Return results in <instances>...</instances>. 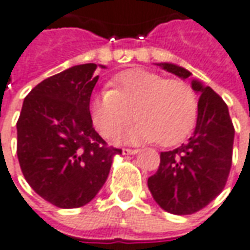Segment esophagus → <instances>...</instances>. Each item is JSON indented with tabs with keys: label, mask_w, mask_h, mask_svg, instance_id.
<instances>
[{
	"label": "esophagus",
	"mask_w": 250,
	"mask_h": 250,
	"mask_svg": "<svg viewBox=\"0 0 250 250\" xmlns=\"http://www.w3.org/2000/svg\"><path fill=\"white\" fill-rule=\"evenodd\" d=\"M138 149H130V148H123V155H136Z\"/></svg>",
	"instance_id": "esophagus-1"
}]
</instances>
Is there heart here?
I'll use <instances>...</instances> for the list:
<instances>
[{"mask_svg":"<svg viewBox=\"0 0 250 250\" xmlns=\"http://www.w3.org/2000/svg\"><path fill=\"white\" fill-rule=\"evenodd\" d=\"M112 91L95 93L89 113L98 131L113 138L136 117L140 123L120 137L125 143H182L197 122L199 102L189 83L165 80L157 72L131 68L114 75Z\"/></svg>","mask_w":250,"mask_h":250,"instance_id":"1","label":"heart"}]
</instances>
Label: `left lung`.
<instances>
[{"label": "left lung", "mask_w": 250, "mask_h": 250, "mask_svg": "<svg viewBox=\"0 0 250 250\" xmlns=\"http://www.w3.org/2000/svg\"><path fill=\"white\" fill-rule=\"evenodd\" d=\"M182 80L191 72L172 62H158ZM200 95L199 114L193 136L173 151L161 152L157 173L148 178V189L165 211L188 215L204 208L221 191L232 165L233 130L228 106L223 98L191 80Z\"/></svg>", "instance_id": "left-lung-1"}]
</instances>
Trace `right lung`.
<instances>
[{
    "mask_svg": "<svg viewBox=\"0 0 250 250\" xmlns=\"http://www.w3.org/2000/svg\"><path fill=\"white\" fill-rule=\"evenodd\" d=\"M96 68L88 62L46 78L25 98L18 119L22 173L40 197L60 208L88 204L107 179L114 155L122 154L93 128Z\"/></svg>",
    "mask_w": 250,
    "mask_h": 250,
    "instance_id": "obj_1",
    "label": "right lung"
}]
</instances>
